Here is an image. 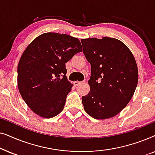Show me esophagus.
I'll list each match as a JSON object with an SVG mask.
<instances>
[{"label": "esophagus", "instance_id": "obj_1", "mask_svg": "<svg viewBox=\"0 0 155 155\" xmlns=\"http://www.w3.org/2000/svg\"><path fill=\"white\" fill-rule=\"evenodd\" d=\"M84 82L75 81V82H74V85H75V86H78V85H79V84H81L82 83H84Z\"/></svg>", "mask_w": 155, "mask_h": 155}]
</instances>
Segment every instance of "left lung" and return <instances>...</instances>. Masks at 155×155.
Listing matches in <instances>:
<instances>
[{"label": "left lung", "instance_id": "left-lung-1", "mask_svg": "<svg viewBox=\"0 0 155 155\" xmlns=\"http://www.w3.org/2000/svg\"><path fill=\"white\" fill-rule=\"evenodd\" d=\"M81 43L91 65L90 91L82 97L84 111L96 119L114 117L134 94L138 81L136 61L130 49L114 38H89Z\"/></svg>", "mask_w": 155, "mask_h": 155}]
</instances>
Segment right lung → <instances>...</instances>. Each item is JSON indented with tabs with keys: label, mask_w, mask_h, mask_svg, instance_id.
Here are the masks:
<instances>
[{
	"label": "right lung",
	"mask_w": 155,
	"mask_h": 155,
	"mask_svg": "<svg viewBox=\"0 0 155 155\" xmlns=\"http://www.w3.org/2000/svg\"><path fill=\"white\" fill-rule=\"evenodd\" d=\"M82 51L79 39L64 34L39 36L26 48L18 66L19 92L32 111L49 118L63 111L73 84L65 63Z\"/></svg>",
	"instance_id": "right-lung-1"
}]
</instances>
